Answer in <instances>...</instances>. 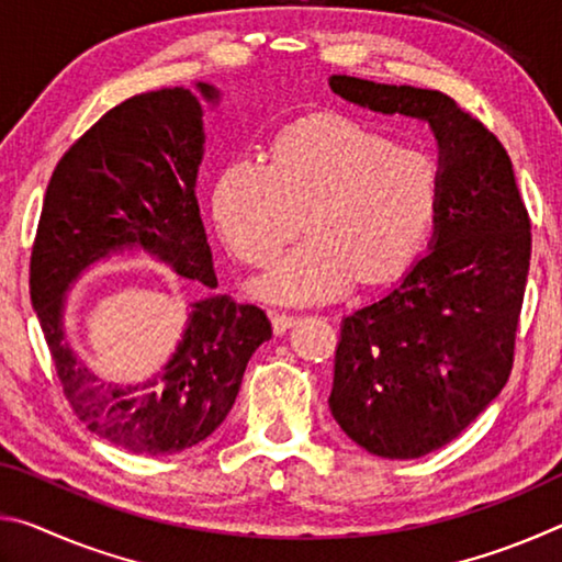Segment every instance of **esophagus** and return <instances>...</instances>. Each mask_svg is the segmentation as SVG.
Listing matches in <instances>:
<instances>
[{
	"label": "esophagus",
	"mask_w": 562,
	"mask_h": 562,
	"mask_svg": "<svg viewBox=\"0 0 562 562\" xmlns=\"http://www.w3.org/2000/svg\"><path fill=\"white\" fill-rule=\"evenodd\" d=\"M300 317H292V315H272V331L274 335H284V331L292 329L294 325H297Z\"/></svg>",
	"instance_id": "1"
}]
</instances>
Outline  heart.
I'll list each match as a JSON object with an SVG mask.
<instances>
[{
	"label": "heart",
	"instance_id": "obj_1",
	"mask_svg": "<svg viewBox=\"0 0 562 562\" xmlns=\"http://www.w3.org/2000/svg\"><path fill=\"white\" fill-rule=\"evenodd\" d=\"M225 243L250 265H270L294 235L315 237L250 282L274 304L335 302L386 284L422 258L441 215L436 160L357 121L322 116L284 128L274 158L231 160L213 190Z\"/></svg>",
	"mask_w": 562,
	"mask_h": 562
}]
</instances>
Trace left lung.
I'll return each instance as SVG.
<instances>
[{
	"mask_svg": "<svg viewBox=\"0 0 562 562\" xmlns=\"http://www.w3.org/2000/svg\"><path fill=\"white\" fill-rule=\"evenodd\" d=\"M359 109L426 123L441 215L396 288L341 319L329 412L382 459L453 441L506 386L530 268V221L501 140L441 91L331 74Z\"/></svg>",
	"mask_w": 562,
	"mask_h": 562,
	"instance_id": "left-lung-1",
	"label": "left lung"
}]
</instances>
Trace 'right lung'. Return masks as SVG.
<instances>
[{
  "label": "right lung",
  "mask_w": 562,
  "mask_h": 562,
  "mask_svg": "<svg viewBox=\"0 0 562 562\" xmlns=\"http://www.w3.org/2000/svg\"><path fill=\"white\" fill-rule=\"evenodd\" d=\"M221 99L207 81L138 93L93 123L46 186L32 250V307L76 416L131 453L166 456L205 441L233 408L255 349L272 337L260 307L213 292L217 278L195 183L205 106ZM123 251H146L209 292L189 305L169 361L128 385L93 373L65 327L72 284Z\"/></svg>",
  "instance_id": "1"
}]
</instances>
